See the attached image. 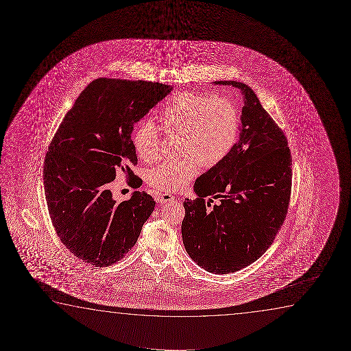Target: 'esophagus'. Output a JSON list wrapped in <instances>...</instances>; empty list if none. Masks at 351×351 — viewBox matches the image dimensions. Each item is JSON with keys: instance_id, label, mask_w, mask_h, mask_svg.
I'll return each mask as SVG.
<instances>
[{"instance_id": "1", "label": "esophagus", "mask_w": 351, "mask_h": 351, "mask_svg": "<svg viewBox=\"0 0 351 351\" xmlns=\"http://www.w3.org/2000/svg\"><path fill=\"white\" fill-rule=\"evenodd\" d=\"M175 197L171 195V194H168V193H159L156 195V200L157 202H160V204H165V202H173Z\"/></svg>"}]
</instances>
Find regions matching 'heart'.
I'll list each match as a JSON object with an SVG mask.
<instances>
[{
    "label": "heart",
    "instance_id": "heart-1",
    "mask_svg": "<svg viewBox=\"0 0 351 351\" xmlns=\"http://www.w3.org/2000/svg\"><path fill=\"white\" fill-rule=\"evenodd\" d=\"M165 132L182 133V158L165 160L149 170V186L165 191H181L197 176L200 163L213 168L235 147L240 132V114L226 97H207L194 92H178L159 112ZM133 146L139 158L154 162L160 152V133L151 120L135 127Z\"/></svg>",
    "mask_w": 351,
    "mask_h": 351
}]
</instances>
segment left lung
<instances>
[{
  "label": "left lung",
  "mask_w": 351,
  "mask_h": 351,
  "mask_svg": "<svg viewBox=\"0 0 351 351\" xmlns=\"http://www.w3.org/2000/svg\"><path fill=\"white\" fill-rule=\"evenodd\" d=\"M215 84L243 95L240 140L221 163L197 178V197L183 202L182 240L200 267L226 274L245 269L272 245L288 213L293 158L283 130L250 87ZM213 198L218 204L211 205Z\"/></svg>",
  "instance_id": "8db88e82"
}]
</instances>
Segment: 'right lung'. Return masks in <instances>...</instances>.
<instances>
[{"mask_svg":"<svg viewBox=\"0 0 351 351\" xmlns=\"http://www.w3.org/2000/svg\"><path fill=\"white\" fill-rule=\"evenodd\" d=\"M173 87L98 77L63 117L44 159V192L58 239L77 259L106 267L136 243L156 202L134 192L116 202L110 183L121 171L136 184L132 132ZM135 188H139V186Z\"/></svg>","mask_w":351,"mask_h":351,"instance_id":"add662e5","label":"right lung"}]
</instances>
